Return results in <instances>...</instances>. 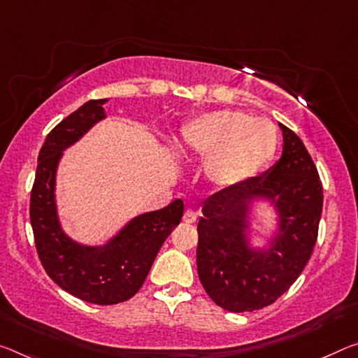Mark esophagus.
<instances>
[{
    "label": "esophagus",
    "instance_id": "obj_1",
    "mask_svg": "<svg viewBox=\"0 0 358 358\" xmlns=\"http://www.w3.org/2000/svg\"><path fill=\"white\" fill-rule=\"evenodd\" d=\"M196 220H197V215H196L194 212H192V210H186L185 215H183V221H185V223L192 224V223H196Z\"/></svg>",
    "mask_w": 358,
    "mask_h": 358
}]
</instances>
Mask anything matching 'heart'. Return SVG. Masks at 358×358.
<instances>
[{
    "label": "heart",
    "mask_w": 358,
    "mask_h": 358,
    "mask_svg": "<svg viewBox=\"0 0 358 358\" xmlns=\"http://www.w3.org/2000/svg\"><path fill=\"white\" fill-rule=\"evenodd\" d=\"M178 146L186 156L203 161L210 183L232 188L258 177L274 161L279 130L243 111H208L180 127Z\"/></svg>",
    "instance_id": "b5f03b06"
}]
</instances>
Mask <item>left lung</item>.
Wrapping results in <instances>:
<instances>
[{
  "label": "left lung",
  "mask_w": 358,
  "mask_h": 358,
  "mask_svg": "<svg viewBox=\"0 0 358 358\" xmlns=\"http://www.w3.org/2000/svg\"><path fill=\"white\" fill-rule=\"evenodd\" d=\"M279 126L283 151L268 172L202 202L197 272L208 296L229 312L274 303L301 274L317 241L323 206L319 172L298 135ZM259 205L276 215L263 248L252 237Z\"/></svg>",
  "instance_id": "left-lung-1"
}]
</instances>
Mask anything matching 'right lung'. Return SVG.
<instances>
[{
	"instance_id": "add662e5",
	"label": "right lung",
	"mask_w": 358,
	"mask_h": 358,
	"mask_svg": "<svg viewBox=\"0 0 358 358\" xmlns=\"http://www.w3.org/2000/svg\"><path fill=\"white\" fill-rule=\"evenodd\" d=\"M108 99L89 100L50 130L38 156L30 220L36 250L48 275L73 296L94 304H117L137 293L164 241L183 217V201L130 218L100 245L65 232L57 208V170L64 151L106 117Z\"/></svg>"
}]
</instances>
